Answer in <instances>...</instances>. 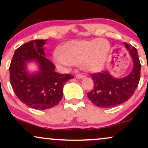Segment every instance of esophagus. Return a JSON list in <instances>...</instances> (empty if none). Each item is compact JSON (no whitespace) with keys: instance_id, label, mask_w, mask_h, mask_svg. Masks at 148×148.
I'll list each match as a JSON object with an SVG mask.
<instances>
[{"instance_id":"1","label":"esophagus","mask_w":148,"mask_h":148,"mask_svg":"<svg viewBox=\"0 0 148 148\" xmlns=\"http://www.w3.org/2000/svg\"><path fill=\"white\" fill-rule=\"evenodd\" d=\"M84 77H85V76L82 75V74H77V75H76V78L78 79H81Z\"/></svg>"}]
</instances>
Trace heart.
I'll return each instance as SVG.
<instances>
[{
    "instance_id": "obj_1",
    "label": "heart",
    "mask_w": 148,
    "mask_h": 148,
    "mask_svg": "<svg viewBox=\"0 0 148 148\" xmlns=\"http://www.w3.org/2000/svg\"><path fill=\"white\" fill-rule=\"evenodd\" d=\"M111 51V45L104 39L72 40L62 46V51L56 50L53 60L58 66L67 68L79 64L88 72L102 70Z\"/></svg>"
}]
</instances>
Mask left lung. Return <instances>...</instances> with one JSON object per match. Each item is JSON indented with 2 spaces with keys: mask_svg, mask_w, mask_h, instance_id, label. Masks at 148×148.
I'll list each match as a JSON object with an SVG mask.
<instances>
[{
  "mask_svg": "<svg viewBox=\"0 0 148 148\" xmlns=\"http://www.w3.org/2000/svg\"><path fill=\"white\" fill-rule=\"evenodd\" d=\"M124 45L132 59V70L123 78L114 77L108 71L92 74L94 88L88 93V97L97 106L111 108L118 106L130 99L138 86L141 67L138 51L126 42Z\"/></svg>",
  "mask_w": 148,
  "mask_h": 148,
  "instance_id": "left-lung-1",
  "label": "left lung"
}]
</instances>
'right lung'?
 <instances>
[{"mask_svg": "<svg viewBox=\"0 0 148 148\" xmlns=\"http://www.w3.org/2000/svg\"><path fill=\"white\" fill-rule=\"evenodd\" d=\"M47 40H32L14 51L10 66V84L20 101L30 108L45 110L53 107L62 98L69 74L55 72V65L45 57L44 45ZM35 62L38 71L30 73L27 64Z\"/></svg>", "mask_w": 148, "mask_h": 148, "instance_id": "obj_1", "label": "right lung"}]
</instances>
